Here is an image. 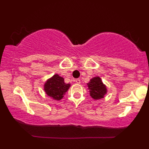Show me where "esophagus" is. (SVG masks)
<instances>
[{"mask_svg":"<svg viewBox=\"0 0 149 149\" xmlns=\"http://www.w3.org/2000/svg\"><path fill=\"white\" fill-rule=\"evenodd\" d=\"M75 82H76V83H77V84H80L81 83V80L79 79H77L75 80Z\"/></svg>","mask_w":149,"mask_h":149,"instance_id":"1","label":"esophagus"}]
</instances>
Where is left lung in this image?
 Listing matches in <instances>:
<instances>
[{
	"label": "left lung",
	"mask_w": 149,
	"mask_h": 149,
	"mask_svg": "<svg viewBox=\"0 0 149 149\" xmlns=\"http://www.w3.org/2000/svg\"><path fill=\"white\" fill-rule=\"evenodd\" d=\"M90 96L94 100H100L104 97L107 93V87L102 81L100 77H95L87 83Z\"/></svg>",
	"instance_id": "8db88e82"
}]
</instances>
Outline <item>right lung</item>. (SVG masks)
<instances>
[{"label":"right lung","mask_w":149,"mask_h":149,"mask_svg":"<svg viewBox=\"0 0 149 149\" xmlns=\"http://www.w3.org/2000/svg\"><path fill=\"white\" fill-rule=\"evenodd\" d=\"M71 86L70 83H65L64 79L55 74L45 81L43 89L46 94L54 100H60Z\"/></svg>","instance_id":"right-lung-1"}]
</instances>
